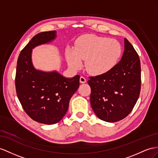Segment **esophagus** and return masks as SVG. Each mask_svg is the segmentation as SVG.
<instances>
[{
  "label": "esophagus",
  "instance_id": "34e87169",
  "mask_svg": "<svg viewBox=\"0 0 158 158\" xmlns=\"http://www.w3.org/2000/svg\"><path fill=\"white\" fill-rule=\"evenodd\" d=\"M79 81L81 83H86L87 81V79L84 77H81L80 79H79Z\"/></svg>",
  "mask_w": 158,
  "mask_h": 158
}]
</instances>
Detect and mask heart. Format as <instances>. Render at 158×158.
I'll list each match as a JSON object with an SVG mask.
<instances>
[{
  "label": "heart",
  "mask_w": 158,
  "mask_h": 158,
  "mask_svg": "<svg viewBox=\"0 0 158 158\" xmlns=\"http://www.w3.org/2000/svg\"><path fill=\"white\" fill-rule=\"evenodd\" d=\"M121 54L120 44L114 39L89 35L81 39L75 48L67 47V61L71 69L77 71L85 67L91 74L103 75L115 67Z\"/></svg>",
  "instance_id": "b5f03b06"
}]
</instances>
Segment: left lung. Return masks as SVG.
<instances>
[{
  "mask_svg": "<svg viewBox=\"0 0 158 158\" xmlns=\"http://www.w3.org/2000/svg\"><path fill=\"white\" fill-rule=\"evenodd\" d=\"M90 102L98 118L116 122L130 114L139 98L141 65L139 55L127 39L120 61L106 73L90 77Z\"/></svg>",
  "mask_w": 158,
  "mask_h": 158,
  "instance_id": "left-lung-1",
  "label": "left lung"
}]
</instances>
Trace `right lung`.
<instances>
[{"instance_id": "right-lung-1", "label": "right lung", "mask_w": 158, "mask_h": 158, "mask_svg": "<svg viewBox=\"0 0 158 158\" xmlns=\"http://www.w3.org/2000/svg\"><path fill=\"white\" fill-rule=\"evenodd\" d=\"M55 31L36 35L20 53L17 64L15 86L23 110L39 123L52 125L63 119L69 103L79 86V75L66 78L56 71L37 70L32 62V50L55 40Z\"/></svg>"}]
</instances>
